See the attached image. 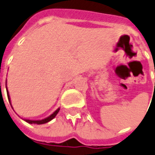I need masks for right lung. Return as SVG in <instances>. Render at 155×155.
<instances>
[{"instance_id":"1","label":"right lung","mask_w":155,"mask_h":155,"mask_svg":"<svg viewBox=\"0 0 155 155\" xmlns=\"http://www.w3.org/2000/svg\"><path fill=\"white\" fill-rule=\"evenodd\" d=\"M6 91H7V96H8V101L11 104V102H10V97H9V94H8V89H7V87H6ZM11 107H12V104H11ZM58 111H59V108L57 109L56 111H54L53 113H52L51 115L49 116L48 117L45 118V119H42V120H27V119H25V121L26 122L30 123V124H37V125H42V124H45V123L47 122H49L50 120H51L52 119L55 117V116L57 115V113H58Z\"/></svg>"}]
</instances>
